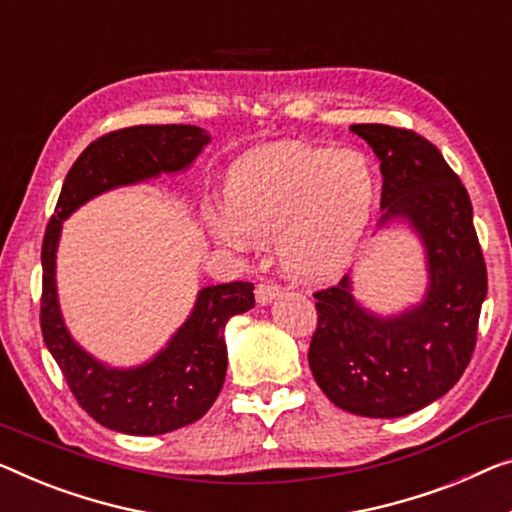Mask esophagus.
<instances>
[{"label": "esophagus", "mask_w": 512, "mask_h": 512, "mask_svg": "<svg viewBox=\"0 0 512 512\" xmlns=\"http://www.w3.org/2000/svg\"><path fill=\"white\" fill-rule=\"evenodd\" d=\"M280 296V287L273 285V282H259L255 287V299L259 305H269Z\"/></svg>", "instance_id": "esophagus-1"}]
</instances>
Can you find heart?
Returning a JSON list of instances; mask_svg holds the SVG:
<instances>
[{
	"label": "heart",
	"instance_id": "obj_1",
	"mask_svg": "<svg viewBox=\"0 0 512 512\" xmlns=\"http://www.w3.org/2000/svg\"><path fill=\"white\" fill-rule=\"evenodd\" d=\"M375 202L377 177L361 151L276 142L232 165L227 200L209 209V230L241 253L276 234L282 269L322 280L354 257Z\"/></svg>",
	"mask_w": 512,
	"mask_h": 512
}]
</instances>
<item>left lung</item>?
<instances>
[{"label":"left lung","instance_id":"8db88e82","mask_svg":"<svg viewBox=\"0 0 512 512\" xmlns=\"http://www.w3.org/2000/svg\"><path fill=\"white\" fill-rule=\"evenodd\" d=\"M381 160L377 230L409 227L421 243V301L379 315L356 299L352 273L317 292L308 363L335 407L356 416L400 418L446 395L476 347L487 294L483 250L467 188L425 137L384 124H354Z\"/></svg>","mask_w":512,"mask_h":512}]
</instances>
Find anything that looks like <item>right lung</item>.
Wrapping results in <instances>:
<instances>
[{"mask_svg":"<svg viewBox=\"0 0 512 512\" xmlns=\"http://www.w3.org/2000/svg\"><path fill=\"white\" fill-rule=\"evenodd\" d=\"M211 135L200 126H131L91 142L66 174L45 230L41 331L48 352L80 407L96 423L133 437L179 430L207 414L227 372L225 324L255 305L253 282H225L197 292L190 315L149 361L114 368L89 354L64 322L57 294L61 225L94 197L160 174L186 172Z\"/></svg>","mask_w":512,"mask_h":512,"instance_id":"add662e5","label":"right lung"}]
</instances>
